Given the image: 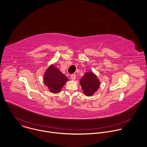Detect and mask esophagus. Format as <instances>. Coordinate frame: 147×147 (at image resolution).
<instances>
[{
  "label": "esophagus",
  "instance_id": "esophagus-1",
  "mask_svg": "<svg viewBox=\"0 0 147 147\" xmlns=\"http://www.w3.org/2000/svg\"><path fill=\"white\" fill-rule=\"evenodd\" d=\"M70 77L72 80H75L76 79V75L75 74H72Z\"/></svg>",
  "mask_w": 147,
  "mask_h": 147
}]
</instances>
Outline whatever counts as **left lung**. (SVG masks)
<instances>
[{"instance_id": "8db88e82", "label": "left lung", "mask_w": 147, "mask_h": 147, "mask_svg": "<svg viewBox=\"0 0 147 147\" xmlns=\"http://www.w3.org/2000/svg\"><path fill=\"white\" fill-rule=\"evenodd\" d=\"M80 84L84 94L89 97L93 96L97 91L100 86V82L94 73L89 71L84 74V76L80 80Z\"/></svg>"}]
</instances>
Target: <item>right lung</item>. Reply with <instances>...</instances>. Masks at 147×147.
<instances>
[{"instance_id":"1","label":"right lung","mask_w":147,"mask_h":147,"mask_svg":"<svg viewBox=\"0 0 147 147\" xmlns=\"http://www.w3.org/2000/svg\"><path fill=\"white\" fill-rule=\"evenodd\" d=\"M68 81L67 78L53 64L46 69L43 75L44 84L53 93H59Z\"/></svg>"}]
</instances>
